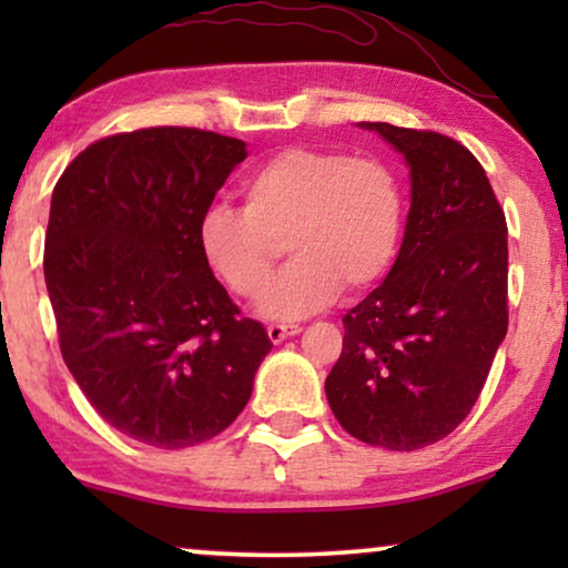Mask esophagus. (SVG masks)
<instances>
[{
	"mask_svg": "<svg viewBox=\"0 0 568 568\" xmlns=\"http://www.w3.org/2000/svg\"><path fill=\"white\" fill-rule=\"evenodd\" d=\"M300 331H302L300 325H292V323H286V325H268V328H266L268 338L274 341V344H282L284 338H290V336H297Z\"/></svg>",
	"mask_w": 568,
	"mask_h": 568,
	"instance_id": "obj_1",
	"label": "esophagus"
}]
</instances>
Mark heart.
<instances>
[{"instance_id": "1", "label": "heart", "mask_w": 568, "mask_h": 568, "mask_svg": "<svg viewBox=\"0 0 568 568\" xmlns=\"http://www.w3.org/2000/svg\"><path fill=\"white\" fill-rule=\"evenodd\" d=\"M245 209L209 206L199 251L232 294L255 300L287 243L295 258L261 297L268 321H300L346 292L375 286L403 235V191L379 160L290 146L243 183Z\"/></svg>"}]
</instances>
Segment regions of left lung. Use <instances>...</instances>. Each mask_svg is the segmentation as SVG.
I'll return each mask as SVG.
<instances>
[{
	"mask_svg": "<svg viewBox=\"0 0 568 568\" xmlns=\"http://www.w3.org/2000/svg\"><path fill=\"white\" fill-rule=\"evenodd\" d=\"M359 126L406 162L410 209L390 274L344 317L325 395L352 437L408 453L470 414L507 336V220L455 139Z\"/></svg>",
	"mask_w": 568,
	"mask_h": 568,
	"instance_id": "obj_1",
	"label": "left lung"
}]
</instances>
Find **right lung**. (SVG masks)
<instances>
[{
  "instance_id": "add662e5",
  "label": "right lung",
  "mask_w": 568,
  "mask_h": 568,
  "mask_svg": "<svg viewBox=\"0 0 568 568\" xmlns=\"http://www.w3.org/2000/svg\"><path fill=\"white\" fill-rule=\"evenodd\" d=\"M245 142L201 129L115 134L77 154L51 196L43 274L59 346L113 429L181 449L251 400L271 352L199 251V220Z\"/></svg>"
}]
</instances>
